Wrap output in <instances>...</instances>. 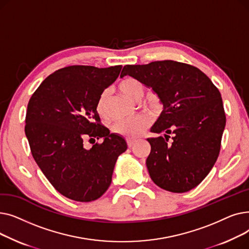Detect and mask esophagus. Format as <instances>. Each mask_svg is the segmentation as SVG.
<instances>
[{"mask_svg":"<svg viewBox=\"0 0 249 249\" xmlns=\"http://www.w3.org/2000/svg\"><path fill=\"white\" fill-rule=\"evenodd\" d=\"M126 141H127L128 147H132L134 145V143L136 142V140H134V139H126Z\"/></svg>","mask_w":249,"mask_h":249,"instance_id":"1","label":"esophagus"}]
</instances>
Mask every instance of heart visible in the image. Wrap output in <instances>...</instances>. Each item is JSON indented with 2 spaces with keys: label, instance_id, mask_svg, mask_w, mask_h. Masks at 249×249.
Segmentation results:
<instances>
[{
  "label": "heart",
  "instance_id": "b5f03b06",
  "mask_svg": "<svg viewBox=\"0 0 249 249\" xmlns=\"http://www.w3.org/2000/svg\"><path fill=\"white\" fill-rule=\"evenodd\" d=\"M119 88L122 90V93H124L129 99L133 101H139L144 95V87H143L141 82L133 77L126 78L120 84ZM106 100L107 93L103 91L97 102V112L102 117L107 116ZM145 105L151 108L158 107L159 101L156 98L151 97L147 100ZM151 123V116L147 113H141L131 118H126V119L116 121L112 126V130L117 135L125 137L127 139H134L144 133Z\"/></svg>",
  "mask_w": 249,
  "mask_h": 249
}]
</instances>
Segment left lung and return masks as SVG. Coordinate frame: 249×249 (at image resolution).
<instances>
[{
    "label": "left lung",
    "mask_w": 249,
    "mask_h": 249,
    "mask_svg": "<svg viewBox=\"0 0 249 249\" xmlns=\"http://www.w3.org/2000/svg\"><path fill=\"white\" fill-rule=\"evenodd\" d=\"M130 75L151 88L163 110L150 131L146 160L155 185L173 193L197 187L214 166L221 147L226 116L219 89L199 69L174 60L125 65L120 77ZM175 136L168 143L166 134ZM171 137V136H169Z\"/></svg>",
    "instance_id": "obj_1"
}]
</instances>
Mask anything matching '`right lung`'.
Listing matches in <instances>:
<instances>
[{"mask_svg": "<svg viewBox=\"0 0 249 249\" xmlns=\"http://www.w3.org/2000/svg\"><path fill=\"white\" fill-rule=\"evenodd\" d=\"M122 65H71L48 75L26 112L25 134L34 160L53 188L76 202H91L108 190L125 139L101 124L97 102ZM102 143L84 147L86 140Z\"/></svg>", "mask_w": 249, "mask_h": 249, "instance_id": "obj_1", "label": "right lung"}]
</instances>
